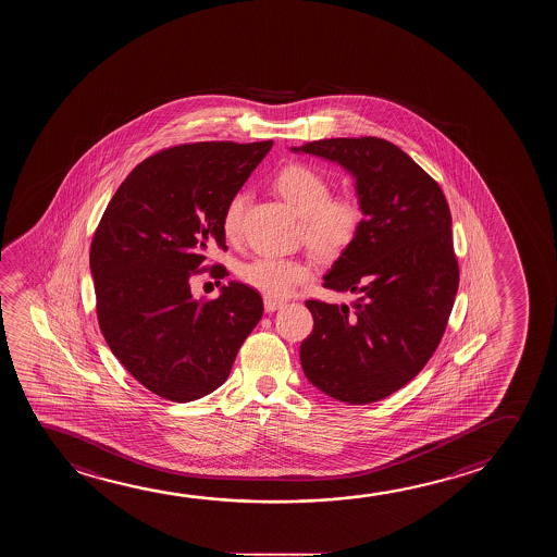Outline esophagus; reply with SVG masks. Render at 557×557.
Returning <instances> with one entry per match:
<instances>
[{"label": "esophagus", "mask_w": 557, "mask_h": 557, "mask_svg": "<svg viewBox=\"0 0 557 557\" xmlns=\"http://www.w3.org/2000/svg\"><path fill=\"white\" fill-rule=\"evenodd\" d=\"M282 307L283 300L264 297V310H267V312H275V310H280Z\"/></svg>", "instance_id": "esophagus-1"}]
</instances>
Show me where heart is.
Instances as JSON below:
<instances>
[{
	"mask_svg": "<svg viewBox=\"0 0 557 557\" xmlns=\"http://www.w3.org/2000/svg\"><path fill=\"white\" fill-rule=\"evenodd\" d=\"M275 189L302 214V237L320 258H337L355 245L363 226V209L355 195H330V177L310 164H289L275 177ZM247 197L235 194L222 212L230 242L242 235ZM312 270L299 258L257 257L239 270L243 283L268 297H283L307 282Z\"/></svg>",
	"mask_w": 557,
	"mask_h": 557,
	"instance_id": "obj_1",
	"label": "heart"
}]
</instances>
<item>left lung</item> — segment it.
Masks as SVG:
<instances>
[{
  "mask_svg": "<svg viewBox=\"0 0 557 557\" xmlns=\"http://www.w3.org/2000/svg\"><path fill=\"white\" fill-rule=\"evenodd\" d=\"M293 151L339 162L356 177L363 226L323 287L360 297L307 300L314 330L300 345L308 381L348 404L377 403L420 373L443 339L460 283L443 189L381 137H331Z\"/></svg>",
  "mask_w": 557,
  "mask_h": 557,
  "instance_id": "1",
  "label": "left lung"
}]
</instances>
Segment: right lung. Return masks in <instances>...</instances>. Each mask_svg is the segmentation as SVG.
<instances>
[{
  "label": "right lung",
  "mask_w": 557,
  "mask_h": 557,
  "mask_svg": "<svg viewBox=\"0 0 557 557\" xmlns=\"http://www.w3.org/2000/svg\"><path fill=\"white\" fill-rule=\"evenodd\" d=\"M272 141H199L147 157L116 189L97 226L89 267L99 330L119 362L154 395L189 403L230 375L260 322L258 290L230 282L194 299L207 247L226 250L222 212ZM212 277L227 275L222 264Z\"/></svg>",
  "instance_id": "obj_1"
}]
</instances>
